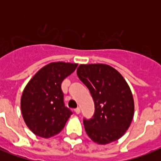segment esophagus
Instances as JSON below:
<instances>
[{
	"label": "esophagus",
	"mask_w": 161,
	"mask_h": 161,
	"mask_svg": "<svg viewBox=\"0 0 161 161\" xmlns=\"http://www.w3.org/2000/svg\"><path fill=\"white\" fill-rule=\"evenodd\" d=\"M74 111H75V113L77 114H78L80 113V108H76L75 109H74Z\"/></svg>",
	"instance_id": "esophagus-1"
}]
</instances>
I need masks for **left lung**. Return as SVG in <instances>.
I'll return each instance as SVG.
<instances>
[{"label":"left lung","instance_id":"8db88e82","mask_svg":"<svg viewBox=\"0 0 161 161\" xmlns=\"http://www.w3.org/2000/svg\"><path fill=\"white\" fill-rule=\"evenodd\" d=\"M77 74L93 97L95 111L83 119L88 137L106 145L125 135L134 117L135 103L130 87L116 69L106 64H81Z\"/></svg>","mask_w":161,"mask_h":161}]
</instances>
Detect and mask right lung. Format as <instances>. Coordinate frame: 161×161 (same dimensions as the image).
<instances>
[{"instance_id":"add662e5","label":"right lung","mask_w":161,"mask_h":161,"mask_svg":"<svg viewBox=\"0 0 161 161\" xmlns=\"http://www.w3.org/2000/svg\"><path fill=\"white\" fill-rule=\"evenodd\" d=\"M77 67V63H49L24 88L21 98L22 117L27 127L37 136L50 138L58 135L73 114L65 107L61 84Z\"/></svg>"}]
</instances>
